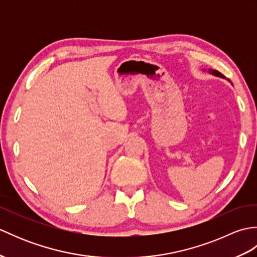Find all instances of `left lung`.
<instances>
[{
    "label": "left lung",
    "mask_w": 257,
    "mask_h": 257,
    "mask_svg": "<svg viewBox=\"0 0 257 257\" xmlns=\"http://www.w3.org/2000/svg\"><path fill=\"white\" fill-rule=\"evenodd\" d=\"M209 73L215 75V76H219V77H223V75L220 72H217V70H214V69H210Z\"/></svg>",
    "instance_id": "left-lung-1"
}]
</instances>
